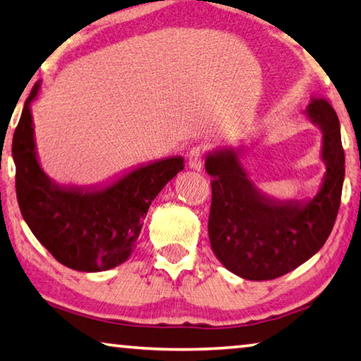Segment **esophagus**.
<instances>
[{
	"mask_svg": "<svg viewBox=\"0 0 361 361\" xmlns=\"http://www.w3.org/2000/svg\"><path fill=\"white\" fill-rule=\"evenodd\" d=\"M202 162H204V152L201 147H192L191 152L188 154V167L191 170L201 171L202 169Z\"/></svg>",
	"mask_w": 361,
	"mask_h": 361,
	"instance_id": "obj_1",
	"label": "esophagus"
}]
</instances>
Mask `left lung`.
<instances>
[{"mask_svg": "<svg viewBox=\"0 0 361 361\" xmlns=\"http://www.w3.org/2000/svg\"><path fill=\"white\" fill-rule=\"evenodd\" d=\"M323 133L326 165L318 192L302 201H281L262 192L247 176L244 147H219L205 157L212 181L209 239L221 265L250 281L274 279L295 270L323 247L341 205L345 157L341 123L326 99L304 111Z\"/></svg>", "mask_w": 361, "mask_h": 361, "instance_id": "8db88e82", "label": "left lung"}]
</instances>
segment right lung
I'll list each match as a JSON object with an SVG mask.
<instances>
[{
	"instance_id": "right-lung-1",
	"label": "right lung",
	"mask_w": 361,
	"mask_h": 361,
	"mask_svg": "<svg viewBox=\"0 0 361 361\" xmlns=\"http://www.w3.org/2000/svg\"><path fill=\"white\" fill-rule=\"evenodd\" d=\"M38 91L39 83L25 101L13 138L20 214L62 265L85 273L111 270L133 254L151 202L185 169V159L173 156L141 164L94 186L59 185L38 160L30 109Z\"/></svg>"
}]
</instances>
